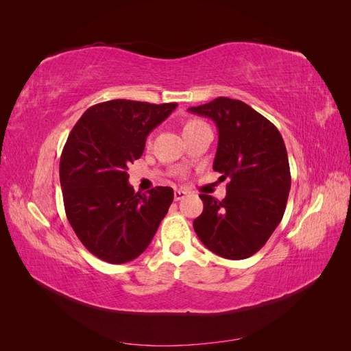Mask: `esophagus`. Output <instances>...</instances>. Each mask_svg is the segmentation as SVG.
<instances>
[{
    "mask_svg": "<svg viewBox=\"0 0 351 351\" xmlns=\"http://www.w3.org/2000/svg\"><path fill=\"white\" fill-rule=\"evenodd\" d=\"M187 196V192H184V190L182 189H176L174 190V200H182Z\"/></svg>",
    "mask_w": 351,
    "mask_h": 351,
    "instance_id": "obj_1",
    "label": "esophagus"
}]
</instances>
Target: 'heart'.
Returning a JSON list of instances; mask_svg holds the SVG:
<instances>
[{"instance_id":"heart-1","label":"heart","mask_w":351,"mask_h":351,"mask_svg":"<svg viewBox=\"0 0 351 351\" xmlns=\"http://www.w3.org/2000/svg\"><path fill=\"white\" fill-rule=\"evenodd\" d=\"M202 124H205V123H202V121H199V120H190V121H187V123L184 124V132L193 130V129H196V127H199V125H202Z\"/></svg>"}]
</instances>
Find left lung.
Returning <instances> with one entry per match:
<instances>
[{
    "instance_id": "8db88e82",
    "label": "left lung",
    "mask_w": 351,
    "mask_h": 351,
    "mask_svg": "<svg viewBox=\"0 0 351 351\" xmlns=\"http://www.w3.org/2000/svg\"><path fill=\"white\" fill-rule=\"evenodd\" d=\"M189 111L217 124L214 169L230 180L222 200L200 195L204 212L193 228L218 256L246 259L261 250L284 215L291 176L282 136L239 99L219 97Z\"/></svg>"
}]
</instances>
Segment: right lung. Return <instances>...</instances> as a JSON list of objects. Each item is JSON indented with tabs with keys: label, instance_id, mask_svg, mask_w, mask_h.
<instances>
[{
	"label": "right lung",
	"instance_id": "obj_1",
	"mask_svg": "<svg viewBox=\"0 0 351 351\" xmlns=\"http://www.w3.org/2000/svg\"><path fill=\"white\" fill-rule=\"evenodd\" d=\"M176 107L101 102L84 111L67 137L60 159L66 215L83 246L105 262L141 256L173 204L171 187L134 193L127 169L142 156L147 134Z\"/></svg>",
	"mask_w": 351,
	"mask_h": 351
}]
</instances>
